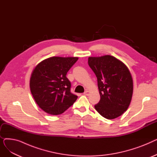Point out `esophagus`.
<instances>
[{
	"label": "esophagus",
	"instance_id": "34e87169",
	"mask_svg": "<svg viewBox=\"0 0 157 157\" xmlns=\"http://www.w3.org/2000/svg\"><path fill=\"white\" fill-rule=\"evenodd\" d=\"M90 94V92L88 91V90H86V91L84 92V95H88Z\"/></svg>",
	"mask_w": 157,
	"mask_h": 157
}]
</instances>
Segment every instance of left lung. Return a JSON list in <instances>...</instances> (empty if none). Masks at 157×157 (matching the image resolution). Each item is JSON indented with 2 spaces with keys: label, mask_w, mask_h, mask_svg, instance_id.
<instances>
[{
  "label": "left lung",
  "mask_w": 157,
  "mask_h": 157,
  "mask_svg": "<svg viewBox=\"0 0 157 157\" xmlns=\"http://www.w3.org/2000/svg\"><path fill=\"white\" fill-rule=\"evenodd\" d=\"M88 65L97 78L101 99L95 109L106 119L127 111L133 94V80L127 66L111 55L89 57Z\"/></svg>",
  "instance_id": "obj_1"
}]
</instances>
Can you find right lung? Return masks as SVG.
Segmentation results:
<instances>
[{
    "label": "right lung",
    "instance_id": "right-lung-1",
    "mask_svg": "<svg viewBox=\"0 0 157 157\" xmlns=\"http://www.w3.org/2000/svg\"><path fill=\"white\" fill-rule=\"evenodd\" d=\"M78 57L53 56L40 62L33 70L30 88L37 104L52 115L63 113L78 96L71 92V84L66 77Z\"/></svg>",
    "mask_w": 157,
    "mask_h": 157
}]
</instances>
